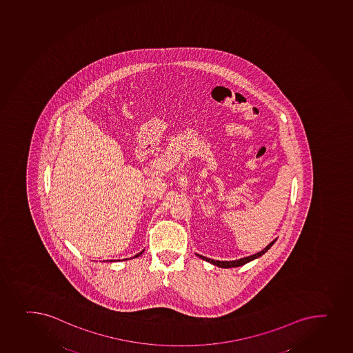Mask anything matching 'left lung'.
I'll list each match as a JSON object with an SVG mask.
<instances>
[{"mask_svg": "<svg viewBox=\"0 0 353 353\" xmlns=\"http://www.w3.org/2000/svg\"><path fill=\"white\" fill-rule=\"evenodd\" d=\"M276 239H278V238H275L274 241H271V243H270L265 249L261 250L260 252L254 253L252 256H244V258H241V259L238 260H231V261H219V260L210 259V258H207V256H201V254H197V253L196 256H200L201 259L205 260V261H208V263L215 265L217 268H239V266H243V265H245V263H250V261H252V260L256 259V258H259V256H261L263 254L268 252V250L271 249L272 245L274 244Z\"/></svg>", "mask_w": 353, "mask_h": 353, "instance_id": "8db88e82", "label": "left lung"}]
</instances>
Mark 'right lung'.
Listing matches in <instances>:
<instances>
[{
	"instance_id": "right-lung-1",
	"label": "right lung",
	"mask_w": 353,
	"mask_h": 353,
	"mask_svg": "<svg viewBox=\"0 0 353 353\" xmlns=\"http://www.w3.org/2000/svg\"><path fill=\"white\" fill-rule=\"evenodd\" d=\"M144 252V250L141 251V252L138 253V254H136V256H134V258H137V256H141V253ZM109 261H114V260H109Z\"/></svg>"
}]
</instances>
